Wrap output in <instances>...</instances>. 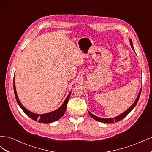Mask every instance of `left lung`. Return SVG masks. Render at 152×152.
Instances as JSON below:
<instances>
[{"mask_svg": "<svg viewBox=\"0 0 152 152\" xmlns=\"http://www.w3.org/2000/svg\"><path fill=\"white\" fill-rule=\"evenodd\" d=\"M130 44H131V48H132L133 50H134V51L135 52V50H134V48H133V45H132V40H131V39H130ZM141 89H140V92H139V94H138V95H137V98H136V101L134 102V103H133V104L131 106V107L126 110V111H125L124 113H122V114L119 115L117 116V117H114V118H100V117H97V116H95L94 115H93V113H91L89 111V110H88V112H89V115H90V116H91L92 118H94V120L97 121H98V122H103V123H113L114 122H118V121H120L121 120H122V119L124 118L125 117H126V116L127 115L130 113V112L131 111V110L135 107V106L136 105L137 102H138V100H139L140 96V94H141Z\"/></svg>", "mask_w": 152, "mask_h": 152, "instance_id": "8db88e82", "label": "left lung"}]
</instances>
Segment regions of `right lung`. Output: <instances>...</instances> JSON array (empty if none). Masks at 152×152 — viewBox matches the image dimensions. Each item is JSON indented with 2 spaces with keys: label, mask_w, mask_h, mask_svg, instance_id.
Masks as SVG:
<instances>
[{
  "label": "right lung",
  "mask_w": 152,
  "mask_h": 152,
  "mask_svg": "<svg viewBox=\"0 0 152 152\" xmlns=\"http://www.w3.org/2000/svg\"><path fill=\"white\" fill-rule=\"evenodd\" d=\"M13 87H14V91H15V97H16L18 104H19V106L22 109L23 111L30 118L33 119V120H34L35 121H38L39 122H40V123H51V122L58 121V119L60 118L63 115L65 114L66 109L67 103L68 102L69 98H70V96L71 94V92L69 93V94L68 95L66 98L65 100V102H63L62 105L57 110H54V111H53V112L47 113H44V114H37V113H34L33 112H31L29 111L28 110L25 108L22 105L21 102H20L19 99H18L17 93H16V90L15 77H14V79H13Z\"/></svg>",
  "instance_id": "add662e5"
}]
</instances>
